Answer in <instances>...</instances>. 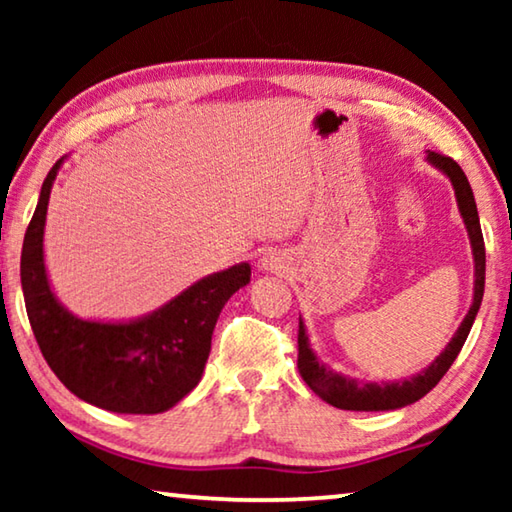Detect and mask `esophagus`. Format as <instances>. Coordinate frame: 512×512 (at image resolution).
Instances as JSON below:
<instances>
[{
  "label": "esophagus",
  "mask_w": 512,
  "mask_h": 512,
  "mask_svg": "<svg viewBox=\"0 0 512 512\" xmlns=\"http://www.w3.org/2000/svg\"><path fill=\"white\" fill-rule=\"evenodd\" d=\"M259 264H262L264 271H277V268H280V266H277V257H273V255H264L262 262H259Z\"/></svg>",
  "instance_id": "obj_1"
}]
</instances>
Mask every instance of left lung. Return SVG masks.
Returning a JSON list of instances; mask_svg holds the SVG:
<instances>
[{
  "mask_svg": "<svg viewBox=\"0 0 512 512\" xmlns=\"http://www.w3.org/2000/svg\"><path fill=\"white\" fill-rule=\"evenodd\" d=\"M427 160L433 167L440 169L445 176L452 180L458 212L463 216V223L467 228V235H470L472 244V255H474V300L472 307L463 318L461 327L456 329L452 341L447 343V348L440 352V357L431 363L429 368H424L418 375L402 381H381V384H372V381H359L352 377H345L341 372H334L327 368L325 363H320L318 357L311 350L309 336L305 323L300 320L298 325V370L300 377L307 381V386L314 391L318 397H323L327 404L336 406V409L343 411H393L402 409L406 404L418 402L420 397L427 395L433 386L443 379L445 372L452 368L456 361L458 352H461L463 343L470 334L472 323L476 314H479L481 300H483V287H485V246H483V235H481V223H479V212H476L474 194L472 187L467 183L463 169L458 164L447 158V155H440L436 151L427 153Z\"/></svg>",
  "mask_w": 512,
  "mask_h": 512,
  "instance_id": "8db88e82",
  "label": "left lung"
}]
</instances>
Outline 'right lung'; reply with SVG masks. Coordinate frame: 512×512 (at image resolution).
<instances>
[{
    "label": "right lung",
    "instance_id": "1",
    "mask_svg": "<svg viewBox=\"0 0 512 512\" xmlns=\"http://www.w3.org/2000/svg\"><path fill=\"white\" fill-rule=\"evenodd\" d=\"M63 160L42 183L22 246L20 277L33 336L54 375L83 402L112 413L167 411L201 381L216 318L232 293L250 282V266L241 262L207 275L128 323L76 318L51 291L42 250L51 185Z\"/></svg>",
    "mask_w": 512,
    "mask_h": 512
}]
</instances>
